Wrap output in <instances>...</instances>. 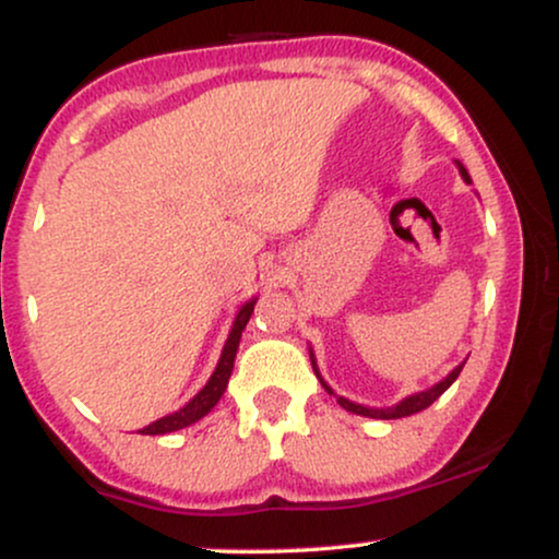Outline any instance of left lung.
<instances>
[{
    "label": "left lung",
    "instance_id": "1",
    "mask_svg": "<svg viewBox=\"0 0 559 559\" xmlns=\"http://www.w3.org/2000/svg\"><path fill=\"white\" fill-rule=\"evenodd\" d=\"M457 168H460V173H463V178L467 183H471V176H467V170L463 168V165L457 163ZM310 360H312V370H316V376L320 378V373H318V365H316V357H312V352H310ZM465 365V362H463ZM463 365H457V368L452 370V373H449L444 381H439L436 383V386H431V389H426V391H418V394H413V396H407V400H402L400 404H394V407H386V409H373V407H362V404H355V402H349V400H344V396H336V402L342 404L344 409H349V413H355V415H365V418H378V420H394V418H407V415H415V413H420V409H426V407H431V404L439 400L441 394H444V391L452 386L454 381H457V376H460V370H463ZM320 383H323V389L329 391V394H333L331 391V386L329 383L323 381V378H320Z\"/></svg>",
    "mask_w": 559,
    "mask_h": 559
}]
</instances>
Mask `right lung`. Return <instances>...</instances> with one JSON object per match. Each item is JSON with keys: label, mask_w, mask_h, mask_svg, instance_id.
<instances>
[{"label": "right lung", "mask_w": 559, "mask_h": 559, "mask_svg": "<svg viewBox=\"0 0 559 559\" xmlns=\"http://www.w3.org/2000/svg\"><path fill=\"white\" fill-rule=\"evenodd\" d=\"M254 301H258V299H249L247 305H243L241 310H239V316H236L234 329H230L228 342H226V346H223V355H221V360H217L215 373L210 376V381L204 383V389L199 391V394H197L194 400H191L189 404H183V407L178 409V413L165 415V418L150 423V426L141 428L139 433H144V436H159V433L181 431V428L191 426V423H197L199 418H204V415H207L210 409H213L215 404L221 402L223 391H226V386H228L230 370H234L236 349H239V342H241V331L247 329L249 318H252V312H254Z\"/></svg>", "instance_id": "right-lung-1"}]
</instances>
